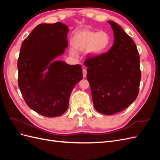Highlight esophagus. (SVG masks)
Listing matches in <instances>:
<instances>
[{"mask_svg": "<svg viewBox=\"0 0 160 160\" xmlns=\"http://www.w3.org/2000/svg\"><path fill=\"white\" fill-rule=\"evenodd\" d=\"M87 76V70L85 69H83V77H84V78H85Z\"/></svg>", "mask_w": 160, "mask_h": 160, "instance_id": "obj_1", "label": "esophagus"}]
</instances>
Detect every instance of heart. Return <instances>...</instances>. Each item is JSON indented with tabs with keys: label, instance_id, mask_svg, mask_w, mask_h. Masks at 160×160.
<instances>
[{
	"label": "heart",
	"instance_id": "b5f03b06",
	"mask_svg": "<svg viewBox=\"0 0 160 160\" xmlns=\"http://www.w3.org/2000/svg\"><path fill=\"white\" fill-rule=\"evenodd\" d=\"M110 42V36L107 32L101 31L97 32L84 30L75 34L72 37L71 43L76 51H82L86 49L87 54L96 56L105 51L109 47ZM71 50V55L77 56V52Z\"/></svg>",
	"mask_w": 160,
	"mask_h": 160
}]
</instances>
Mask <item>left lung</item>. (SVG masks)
<instances>
[{
  "instance_id": "left-lung-1",
  "label": "left lung",
  "mask_w": 160,
  "mask_h": 160,
  "mask_svg": "<svg viewBox=\"0 0 160 160\" xmlns=\"http://www.w3.org/2000/svg\"><path fill=\"white\" fill-rule=\"evenodd\" d=\"M114 42L103 54L84 62L95 109L105 115L122 111L136 99L141 80L139 52L133 41L118 24L108 21Z\"/></svg>"
}]
</instances>
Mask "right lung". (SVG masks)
<instances>
[{"instance_id":"right-lung-1","label":"right lung","mask_w":160,"mask_h":160,"mask_svg":"<svg viewBox=\"0 0 160 160\" xmlns=\"http://www.w3.org/2000/svg\"><path fill=\"white\" fill-rule=\"evenodd\" d=\"M68 31L60 22L40 24L24 40L18 59V83L24 100L31 109L48 118L65 112L72 89L83 79L80 65L52 61L68 46Z\"/></svg>"}]
</instances>
